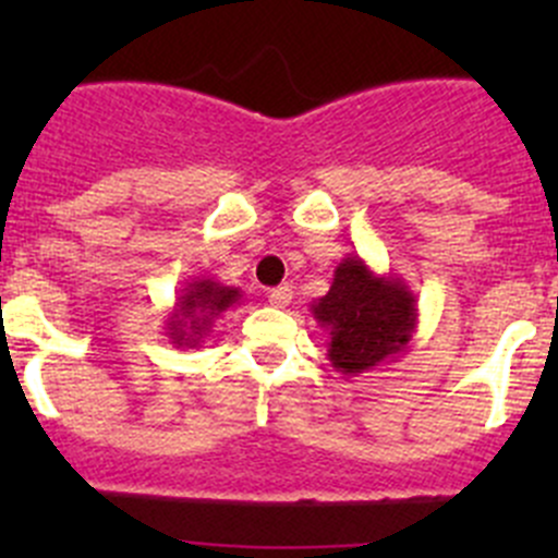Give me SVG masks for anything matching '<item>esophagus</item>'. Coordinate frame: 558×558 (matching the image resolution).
I'll list each match as a JSON object with an SVG mask.
<instances>
[{"mask_svg": "<svg viewBox=\"0 0 558 558\" xmlns=\"http://www.w3.org/2000/svg\"><path fill=\"white\" fill-rule=\"evenodd\" d=\"M291 300H294V291H291V286H278V289L269 291V305L272 307H289Z\"/></svg>", "mask_w": 558, "mask_h": 558, "instance_id": "1", "label": "esophagus"}]
</instances>
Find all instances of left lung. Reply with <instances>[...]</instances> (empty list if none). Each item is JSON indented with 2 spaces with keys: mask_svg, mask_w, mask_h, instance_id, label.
Instances as JSON below:
<instances>
[{
  "mask_svg": "<svg viewBox=\"0 0 558 558\" xmlns=\"http://www.w3.org/2000/svg\"><path fill=\"white\" fill-rule=\"evenodd\" d=\"M311 313L329 331L326 356L331 367L348 378L402 356L418 324L408 283L391 272H373L353 253L337 264L329 291L313 302Z\"/></svg>",
  "mask_w": 558,
  "mask_h": 558,
  "instance_id": "obj_1",
  "label": "left lung"
}]
</instances>
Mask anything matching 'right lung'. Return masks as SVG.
<instances>
[{"label": "right lung", "instance_id": "1", "mask_svg": "<svg viewBox=\"0 0 558 558\" xmlns=\"http://www.w3.org/2000/svg\"><path fill=\"white\" fill-rule=\"evenodd\" d=\"M243 300V291L234 286L218 283L216 278H191L185 289H180L170 318H167V337L174 348H199L213 331V324Z\"/></svg>", "mask_w": 558, "mask_h": 558}]
</instances>
